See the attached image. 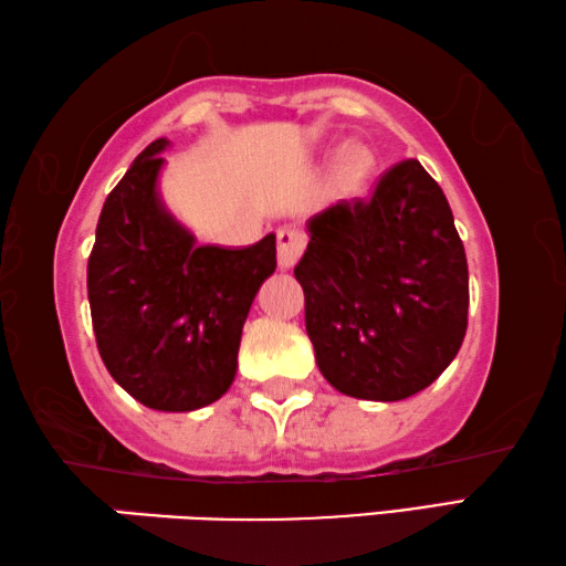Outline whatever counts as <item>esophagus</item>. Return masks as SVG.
<instances>
[{"instance_id": "esophagus-1", "label": "esophagus", "mask_w": 566, "mask_h": 566, "mask_svg": "<svg viewBox=\"0 0 566 566\" xmlns=\"http://www.w3.org/2000/svg\"><path fill=\"white\" fill-rule=\"evenodd\" d=\"M275 238H277V265H281L283 271H289V268L298 263V258L305 248L303 233L295 231V228H281Z\"/></svg>"}]
</instances>
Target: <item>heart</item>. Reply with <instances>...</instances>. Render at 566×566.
Wrapping results in <instances>:
<instances>
[{
	"mask_svg": "<svg viewBox=\"0 0 566 566\" xmlns=\"http://www.w3.org/2000/svg\"><path fill=\"white\" fill-rule=\"evenodd\" d=\"M345 168H348V174L353 176V178H360L363 174H368V168H370V156L365 154V151H350L348 154V164H345Z\"/></svg>",
	"mask_w": 566,
	"mask_h": 566,
	"instance_id": "1",
	"label": "heart"
}]
</instances>
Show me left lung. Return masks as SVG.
<instances>
[{
    "mask_svg": "<svg viewBox=\"0 0 566 566\" xmlns=\"http://www.w3.org/2000/svg\"><path fill=\"white\" fill-rule=\"evenodd\" d=\"M308 233L295 277L323 378L378 402L438 380L468 331L470 275L448 198L422 164H395L368 201L325 208Z\"/></svg>",
    "mask_w": 566,
    "mask_h": 566,
    "instance_id": "8db88e82",
    "label": "left lung"
}]
</instances>
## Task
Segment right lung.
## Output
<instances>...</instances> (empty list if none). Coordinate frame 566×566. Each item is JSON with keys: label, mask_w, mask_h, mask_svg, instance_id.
<instances>
[{"label": "right lung", "mask_w": 566, "mask_h": 566, "mask_svg": "<svg viewBox=\"0 0 566 566\" xmlns=\"http://www.w3.org/2000/svg\"><path fill=\"white\" fill-rule=\"evenodd\" d=\"M166 146L148 144L106 196L86 289L112 378L146 408L191 412L231 388L248 311L275 271V235L198 245L158 196Z\"/></svg>", "instance_id": "1"}]
</instances>
